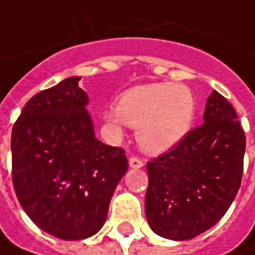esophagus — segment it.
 <instances>
[{
    "mask_svg": "<svg viewBox=\"0 0 255 255\" xmlns=\"http://www.w3.org/2000/svg\"><path fill=\"white\" fill-rule=\"evenodd\" d=\"M129 165L130 168H142L143 167V161L137 156H130L129 158Z\"/></svg>",
    "mask_w": 255,
    "mask_h": 255,
    "instance_id": "34e87169",
    "label": "esophagus"
}]
</instances>
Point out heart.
<instances>
[{
  "label": "heart",
  "instance_id": "obj_1",
  "mask_svg": "<svg viewBox=\"0 0 255 255\" xmlns=\"http://www.w3.org/2000/svg\"><path fill=\"white\" fill-rule=\"evenodd\" d=\"M196 116V100L181 84L159 82L133 87L118 100L116 110H107L104 119L115 130L122 125L137 128V140L148 152L171 149L190 132Z\"/></svg>",
  "mask_w": 255,
  "mask_h": 255
}]
</instances>
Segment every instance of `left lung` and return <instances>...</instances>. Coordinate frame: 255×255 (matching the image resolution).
<instances>
[{
  "label": "left lung",
  "mask_w": 255,
  "mask_h": 255,
  "mask_svg": "<svg viewBox=\"0 0 255 255\" xmlns=\"http://www.w3.org/2000/svg\"><path fill=\"white\" fill-rule=\"evenodd\" d=\"M246 135L231 103L213 91L203 125L146 164L145 213L156 235L191 240L213 227L241 186Z\"/></svg>",
  "instance_id": "left-lung-1"
}]
</instances>
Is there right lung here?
I'll return each mask as SVG.
<instances>
[{"label": "right lung", "mask_w": 255, "mask_h": 255, "mask_svg": "<svg viewBox=\"0 0 255 255\" xmlns=\"http://www.w3.org/2000/svg\"><path fill=\"white\" fill-rule=\"evenodd\" d=\"M69 77L33 96L12 126V184L27 216L66 241L85 240L106 222L128 171L122 148L94 135L88 96Z\"/></svg>", "instance_id": "add662e5"}]
</instances>
